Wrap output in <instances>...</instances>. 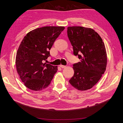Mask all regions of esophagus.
Here are the masks:
<instances>
[{"label": "esophagus", "instance_id": "esophagus-1", "mask_svg": "<svg viewBox=\"0 0 123 123\" xmlns=\"http://www.w3.org/2000/svg\"><path fill=\"white\" fill-rule=\"evenodd\" d=\"M60 67L61 68H66V66H63V65H60Z\"/></svg>", "mask_w": 123, "mask_h": 123}]
</instances>
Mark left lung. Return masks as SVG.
Here are the masks:
<instances>
[{
    "label": "left lung",
    "instance_id": "8db88e82",
    "mask_svg": "<svg viewBox=\"0 0 123 123\" xmlns=\"http://www.w3.org/2000/svg\"><path fill=\"white\" fill-rule=\"evenodd\" d=\"M67 34L74 54L80 59V62L73 64L74 73L69 82L79 90L89 89L98 82L106 70L105 44L98 34L90 28L68 27Z\"/></svg>",
    "mask_w": 123,
    "mask_h": 123
}]
</instances>
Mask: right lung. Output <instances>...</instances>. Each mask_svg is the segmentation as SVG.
Listing matches in <instances>:
<instances>
[{"instance_id": "obj_1", "label": "right lung", "mask_w": 123, "mask_h": 123, "mask_svg": "<svg viewBox=\"0 0 123 123\" xmlns=\"http://www.w3.org/2000/svg\"><path fill=\"white\" fill-rule=\"evenodd\" d=\"M65 28L45 26L28 33L17 52L16 66L20 79L31 90L40 91L50 84L57 66L44 63L50 56L49 50Z\"/></svg>"}]
</instances>
